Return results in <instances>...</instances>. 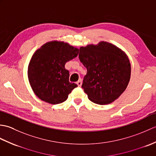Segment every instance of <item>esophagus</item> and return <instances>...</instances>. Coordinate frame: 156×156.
Wrapping results in <instances>:
<instances>
[{
	"mask_svg": "<svg viewBox=\"0 0 156 156\" xmlns=\"http://www.w3.org/2000/svg\"><path fill=\"white\" fill-rule=\"evenodd\" d=\"M76 84H78V87H81V86H82V80H78L77 82H76Z\"/></svg>",
	"mask_w": 156,
	"mask_h": 156,
	"instance_id": "34e87169",
	"label": "esophagus"
}]
</instances>
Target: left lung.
Segmentation results:
<instances>
[{
  "label": "left lung",
  "instance_id": "1",
  "mask_svg": "<svg viewBox=\"0 0 156 156\" xmlns=\"http://www.w3.org/2000/svg\"><path fill=\"white\" fill-rule=\"evenodd\" d=\"M79 59L87 69L82 87L89 100L107 105L123 93L131 78V64L127 54L107 41L81 47Z\"/></svg>",
  "mask_w": 156,
  "mask_h": 156
}]
</instances>
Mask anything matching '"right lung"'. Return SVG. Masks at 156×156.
<instances>
[{"instance_id":"add662e5","label":"right lung","mask_w":156,"mask_h":156,"mask_svg":"<svg viewBox=\"0 0 156 156\" xmlns=\"http://www.w3.org/2000/svg\"><path fill=\"white\" fill-rule=\"evenodd\" d=\"M79 49L68 43L51 41L45 43L33 55L27 75L33 91L41 101L59 104L78 85L69 82L66 63L78 54Z\"/></svg>"}]
</instances>
